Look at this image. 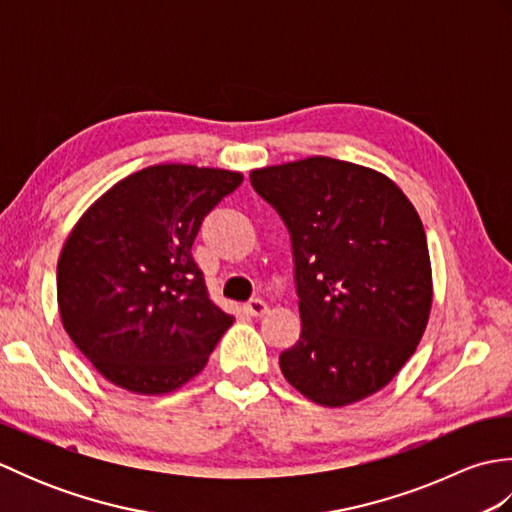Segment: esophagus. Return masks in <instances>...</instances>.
<instances>
[{
  "instance_id": "obj_1",
  "label": "esophagus",
  "mask_w": 512,
  "mask_h": 512,
  "mask_svg": "<svg viewBox=\"0 0 512 512\" xmlns=\"http://www.w3.org/2000/svg\"><path fill=\"white\" fill-rule=\"evenodd\" d=\"M244 310L250 314V317H264L268 312V303L264 299H250L244 303Z\"/></svg>"
}]
</instances>
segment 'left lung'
Listing matches in <instances>:
<instances>
[{"label": "left lung", "instance_id": "8db88e82", "mask_svg": "<svg viewBox=\"0 0 512 512\" xmlns=\"http://www.w3.org/2000/svg\"><path fill=\"white\" fill-rule=\"evenodd\" d=\"M290 233L299 341L279 354L288 383L343 407L394 378L427 328L431 264L420 217L374 169L314 156L250 171Z\"/></svg>", "mask_w": 512, "mask_h": 512}]
</instances>
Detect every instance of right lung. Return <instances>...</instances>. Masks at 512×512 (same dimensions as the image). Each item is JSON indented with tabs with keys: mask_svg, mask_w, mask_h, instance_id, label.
<instances>
[{
	"mask_svg": "<svg viewBox=\"0 0 512 512\" xmlns=\"http://www.w3.org/2000/svg\"><path fill=\"white\" fill-rule=\"evenodd\" d=\"M242 173L156 165L96 200L57 266L65 332L83 356L134 394H169L209 361L231 314L209 299L191 257L204 217Z\"/></svg>",
	"mask_w": 512,
	"mask_h": 512,
	"instance_id": "obj_1",
	"label": "right lung"
}]
</instances>
